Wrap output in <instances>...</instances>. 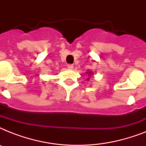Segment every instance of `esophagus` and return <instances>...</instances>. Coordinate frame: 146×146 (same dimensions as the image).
<instances>
[{
	"label": "esophagus",
	"instance_id": "esophagus-1",
	"mask_svg": "<svg viewBox=\"0 0 146 146\" xmlns=\"http://www.w3.org/2000/svg\"><path fill=\"white\" fill-rule=\"evenodd\" d=\"M67 68L70 69V70H73V64H68V65H67Z\"/></svg>",
	"mask_w": 146,
	"mask_h": 146
}]
</instances>
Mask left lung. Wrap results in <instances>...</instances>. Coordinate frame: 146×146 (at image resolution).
I'll list each match as a JSON object with an SVG mask.
<instances>
[{
  "label": "left lung",
  "instance_id": "left-lung-1",
  "mask_svg": "<svg viewBox=\"0 0 146 146\" xmlns=\"http://www.w3.org/2000/svg\"><path fill=\"white\" fill-rule=\"evenodd\" d=\"M86 74H88V76H89V78L87 79V80H89V77H90L92 75H93V72H92V71H88V72H86Z\"/></svg>",
  "mask_w": 146,
  "mask_h": 146
}]
</instances>
